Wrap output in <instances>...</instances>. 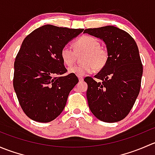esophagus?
<instances>
[{
	"mask_svg": "<svg viewBox=\"0 0 155 155\" xmlns=\"http://www.w3.org/2000/svg\"><path fill=\"white\" fill-rule=\"evenodd\" d=\"M78 79H79V80L80 81V82H82V81H83L84 78H83V76H78Z\"/></svg>",
	"mask_w": 155,
	"mask_h": 155,
	"instance_id": "34e87169",
	"label": "esophagus"
}]
</instances>
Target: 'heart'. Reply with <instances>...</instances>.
Instances as JSON below:
<instances>
[{"label":"heart","instance_id":"obj_1","mask_svg":"<svg viewBox=\"0 0 155 155\" xmlns=\"http://www.w3.org/2000/svg\"><path fill=\"white\" fill-rule=\"evenodd\" d=\"M73 50L65 46L60 51V58L64 64L71 67L75 63L76 54L85 52L82 57L84 63L69 69V72L77 76H84L95 70H101L107 65L109 52L107 48L101 46L97 39L91 36H82L73 43Z\"/></svg>","mask_w":155,"mask_h":155}]
</instances>
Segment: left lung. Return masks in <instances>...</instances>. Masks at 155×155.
Returning a JSON list of instances; mask_svg holds the SVG:
<instances>
[{
  "label": "left lung",
  "instance_id": "1",
  "mask_svg": "<svg viewBox=\"0 0 155 155\" xmlns=\"http://www.w3.org/2000/svg\"><path fill=\"white\" fill-rule=\"evenodd\" d=\"M84 33L105 42L109 60L94 78H85L87 100L96 118L117 122L129 114L141 87L143 64L135 40L128 33L114 26L87 28Z\"/></svg>",
  "mask_w": 155,
  "mask_h": 155
}]
</instances>
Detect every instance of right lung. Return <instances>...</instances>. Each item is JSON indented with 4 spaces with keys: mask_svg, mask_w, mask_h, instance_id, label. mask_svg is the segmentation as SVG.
Returning <instances> with one entry per match:
<instances>
[{
    "mask_svg": "<svg viewBox=\"0 0 155 155\" xmlns=\"http://www.w3.org/2000/svg\"><path fill=\"white\" fill-rule=\"evenodd\" d=\"M83 29L46 25L25 38L14 62L13 87L23 112L31 119L49 122L66 105L79 79L68 70L60 51Z\"/></svg>",
    "mask_w": 155,
    "mask_h": 155,
    "instance_id": "1",
    "label": "right lung"
}]
</instances>
